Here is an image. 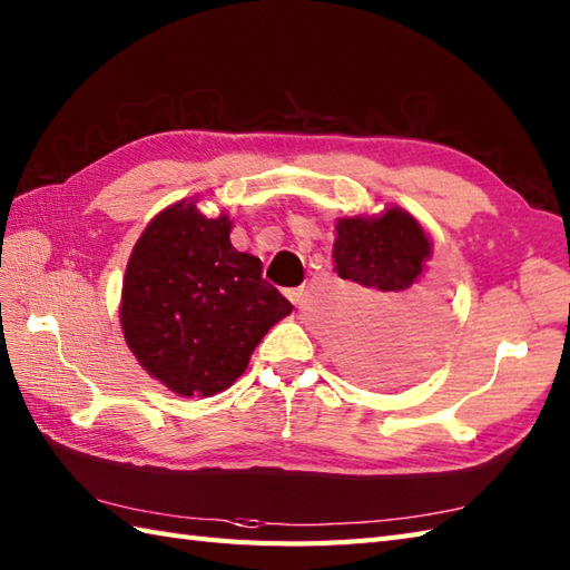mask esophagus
I'll list each match as a JSON object with an SVG mask.
<instances>
[{
	"label": "esophagus",
	"mask_w": 570,
	"mask_h": 570,
	"mask_svg": "<svg viewBox=\"0 0 570 570\" xmlns=\"http://www.w3.org/2000/svg\"><path fill=\"white\" fill-rule=\"evenodd\" d=\"M304 294H306V288H304V286L288 288V292H286L288 301H292V304H294V306H298V304H301V301H304Z\"/></svg>",
	"instance_id": "34e87169"
}]
</instances>
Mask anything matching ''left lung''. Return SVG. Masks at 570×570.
Masks as SVG:
<instances>
[{
	"label": "left lung",
	"mask_w": 570,
	"mask_h": 570,
	"mask_svg": "<svg viewBox=\"0 0 570 570\" xmlns=\"http://www.w3.org/2000/svg\"><path fill=\"white\" fill-rule=\"evenodd\" d=\"M335 229V272L372 294L343 343L345 367L374 384L402 380L429 360L443 328V288L419 286L431 257L429 237L399 208L380 217H345Z\"/></svg>",
	"instance_id": "8db88e82"
}]
</instances>
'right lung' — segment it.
<instances>
[{
  "instance_id": "obj_1",
  "label": "right lung",
  "mask_w": 570,
  "mask_h": 570,
  "mask_svg": "<svg viewBox=\"0 0 570 570\" xmlns=\"http://www.w3.org/2000/svg\"><path fill=\"white\" fill-rule=\"evenodd\" d=\"M227 215L180 200L149 223L122 288L125 341L151 377L180 396H213L247 370L249 355L292 301L262 278V262L229 245Z\"/></svg>"
}]
</instances>
